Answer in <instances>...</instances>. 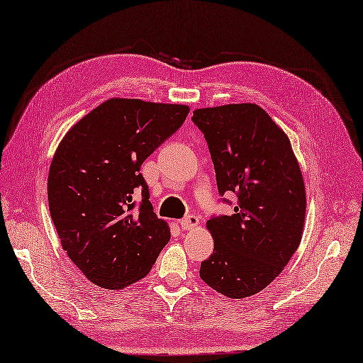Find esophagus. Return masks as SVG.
I'll return each instance as SVG.
<instances>
[{
    "label": "esophagus",
    "instance_id": "obj_1",
    "mask_svg": "<svg viewBox=\"0 0 363 363\" xmlns=\"http://www.w3.org/2000/svg\"><path fill=\"white\" fill-rule=\"evenodd\" d=\"M180 226L182 229H194L199 226V217L194 216V214H189L186 217H183L180 220Z\"/></svg>",
    "mask_w": 363,
    "mask_h": 363
}]
</instances>
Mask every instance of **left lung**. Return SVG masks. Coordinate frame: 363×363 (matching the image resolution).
I'll use <instances>...</instances> for the list:
<instances>
[{
  "instance_id": "obj_1",
  "label": "left lung",
  "mask_w": 363,
  "mask_h": 363,
  "mask_svg": "<svg viewBox=\"0 0 363 363\" xmlns=\"http://www.w3.org/2000/svg\"><path fill=\"white\" fill-rule=\"evenodd\" d=\"M214 163L218 194L234 192L233 216H212L214 251L200 279L231 298L254 296L284 271L303 233L306 196L289 140L260 106L194 111Z\"/></svg>"
}]
</instances>
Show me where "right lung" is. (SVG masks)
I'll list each match as a JSON object with an SVG mask.
<instances>
[{"mask_svg": "<svg viewBox=\"0 0 363 363\" xmlns=\"http://www.w3.org/2000/svg\"><path fill=\"white\" fill-rule=\"evenodd\" d=\"M188 113L182 104L112 99L60 143L48 179L50 217L67 257L92 284L106 289L135 284L169 242L140 167Z\"/></svg>", "mask_w": 363, "mask_h": 363, "instance_id": "obj_1", "label": "right lung"}]
</instances>
